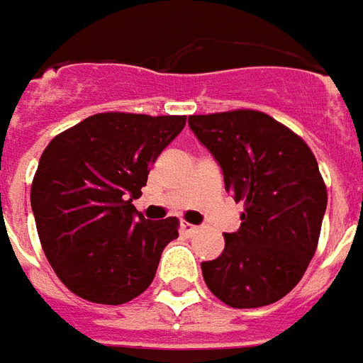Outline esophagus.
<instances>
[{
    "instance_id": "1",
    "label": "esophagus",
    "mask_w": 363,
    "mask_h": 363,
    "mask_svg": "<svg viewBox=\"0 0 363 363\" xmlns=\"http://www.w3.org/2000/svg\"><path fill=\"white\" fill-rule=\"evenodd\" d=\"M181 229L186 233V235H194V233L198 231V225H192V223H189V221H182Z\"/></svg>"
}]
</instances>
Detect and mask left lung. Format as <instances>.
I'll return each instance as SVG.
<instances>
[{
    "instance_id": "obj_1",
    "label": "left lung",
    "mask_w": 363,
    "mask_h": 363,
    "mask_svg": "<svg viewBox=\"0 0 363 363\" xmlns=\"http://www.w3.org/2000/svg\"><path fill=\"white\" fill-rule=\"evenodd\" d=\"M189 124L218 159L225 190L243 202L241 228L220 257L202 262L213 296L229 307L276 303L296 288L317 251L327 186L311 147L264 112L192 114Z\"/></svg>"
}]
</instances>
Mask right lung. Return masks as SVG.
Wrapping results in <instances>:
<instances>
[{
  "mask_svg": "<svg viewBox=\"0 0 363 363\" xmlns=\"http://www.w3.org/2000/svg\"><path fill=\"white\" fill-rule=\"evenodd\" d=\"M184 124L186 116L99 112L46 145L30 206L44 255L72 294L120 305L150 288L179 220L147 221L132 200Z\"/></svg>",
  "mask_w": 363,
  "mask_h": 363,
  "instance_id": "obj_1",
  "label": "right lung"
}]
</instances>
